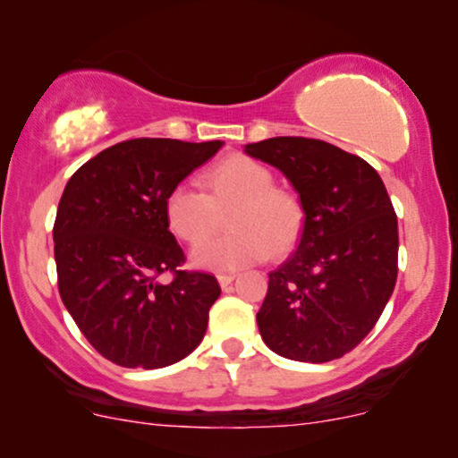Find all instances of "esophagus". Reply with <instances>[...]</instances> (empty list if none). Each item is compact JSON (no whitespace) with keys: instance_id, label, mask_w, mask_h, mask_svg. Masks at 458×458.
<instances>
[{"instance_id":"esophagus-1","label":"esophagus","mask_w":458,"mask_h":458,"mask_svg":"<svg viewBox=\"0 0 458 458\" xmlns=\"http://www.w3.org/2000/svg\"><path fill=\"white\" fill-rule=\"evenodd\" d=\"M234 277H236L234 273H222V275H217V282L222 288H225V285H230L234 282Z\"/></svg>"}]
</instances>
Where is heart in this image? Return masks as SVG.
<instances>
[{"instance_id": "1", "label": "heart", "mask_w": 458, "mask_h": 458, "mask_svg": "<svg viewBox=\"0 0 458 458\" xmlns=\"http://www.w3.org/2000/svg\"><path fill=\"white\" fill-rule=\"evenodd\" d=\"M207 191L179 183L168 191L164 211L170 230L196 245L211 236L228 213V233L191 251V262L208 271H234L247 264L288 256L305 228V207L294 191L275 185L264 164L230 156L205 176Z\"/></svg>"}]
</instances>
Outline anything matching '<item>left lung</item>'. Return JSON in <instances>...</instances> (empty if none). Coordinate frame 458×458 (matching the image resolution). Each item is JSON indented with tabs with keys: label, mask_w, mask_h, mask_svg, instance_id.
<instances>
[{
	"label": "left lung",
	"mask_w": 458,
	"mask_h": 458,
	"mask_svg": "<svg viewBox=\"0 0 458 458\" xmlns=\"http://www.w3.org/2000/svg\"><path fill=\"white\" fill-rule=\"evenodd\" d=\"M245 153L279 168L299 191V250L268 273L258 328L275 354L328 362L371 333L396 284L399 228L371 164L318 139L277 136Z\"/></svg>",
	"instance_id": "left-lung-1"
}]
</instances>
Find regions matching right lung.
Instances as JSON below:
<instances>
[{"mask_svg":"<svg viewBox=\"0 0 458 458\" xmlns=\"http://www.w3.org/2000/svg\"><path fill=\"white\" fill-rule=\"evenodd\" d=\"M222 140L131 139L104 148L65 185L53 225L57 285L76 327L104 358L162 369L194 352L222 294L208 273L183 271L168 230V191ZM170 272L168 284L158 275Z\"/></svg>","mask_w":458,"mask_h":458,"instance_id":"add662e5","label":"right lung"}]
</instances>
